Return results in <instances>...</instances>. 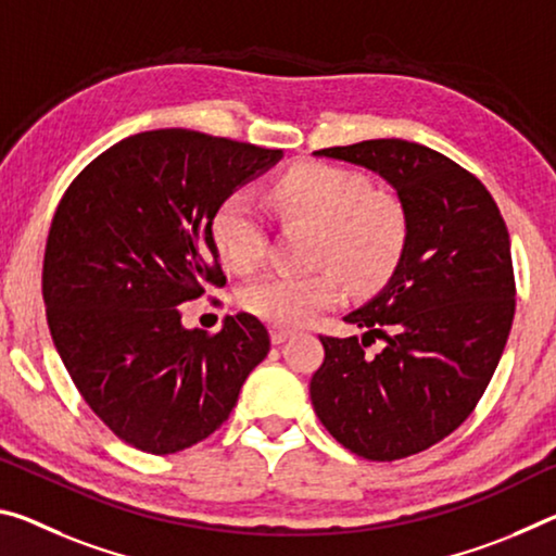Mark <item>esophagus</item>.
<instances>
[{
    "label": "esophagus",
    "mask_w": 556,
    "mask_h": 556,
    "mask_svg": "<svg viewBox=\"0 0 556 556\" xmlns=\"http://www.w3.org/2000/svg\"><path fill=\"white\" fill-rule=\"evenodd\" d=\"M294 329H287V326H271V343H285L287 339L294 337Z\"/></svg>",
    "instance_id": "1"
}]
</instances>
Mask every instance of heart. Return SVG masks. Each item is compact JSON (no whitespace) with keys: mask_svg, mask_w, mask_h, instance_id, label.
I'll use <instances>...</instances> for the list:
<instances>
[{"mask_svg":"<svg viewBox=\"0 0 556 556\" xmlns=\"http://www.w3.org/2000/svg\"><path fill=\"white\" fill-rule=\"evenodd\" d=\"M275 200L287 215L316 225L309 271H269L242 289L250 314L279 326L306 324L343 294L374 292L393 275L405 244L401 202L371 190L354 170L331 163H302L281 175ZM215 250L227 267L252 269L267 247V225L244 190L230 192L210 219Z\"/></svg>","mask_w":556,"mask_h":556,"instance_id":"b5f03b06","label":"heart"}]
</instances>
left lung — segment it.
Returning a JSON list of instances; mask_svg holds the SVG:
<instances>
[{
	"label": "left lung",
	"instance_id": "1",
	"mask_svg": "<svg viewBox=\"0 0 556 556\" xmlns=\"http://www.w3.org/2000/svg\"><path fill=\"white\" fill-rule=\"evenodd\" d=\"M316 155L389 180L405 244L389 287L346 316L364 337H321L312 405L351 453L401 460L460 428L495 374L515 319L509 232L488 188L433 148L378 138Z\"/></svg>",
	"mask_w": 556,
	"mask_h": 556
}]
</instances>
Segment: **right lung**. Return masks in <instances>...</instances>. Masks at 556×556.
<instances>
[{
    "label": "right lung",
    "instance_id": "obj_1",
    "mask_svg": "<svg viewBox=\"0 0 556 556\" xmlns=\"http://www.w3.org/2000/svg\"><path fill=\"white\" fill-rule=\"evenodd\" d=\"M281 151L198 130H146L93 157L51 219L41 294L51 339L96 416L123 443L170 455L230 418L269 354L252 314L185 329V302L225 287L215 207Z\"/></svg>",
    "mask_w": 556,
    "mask_h": 556
}]
</instances>
